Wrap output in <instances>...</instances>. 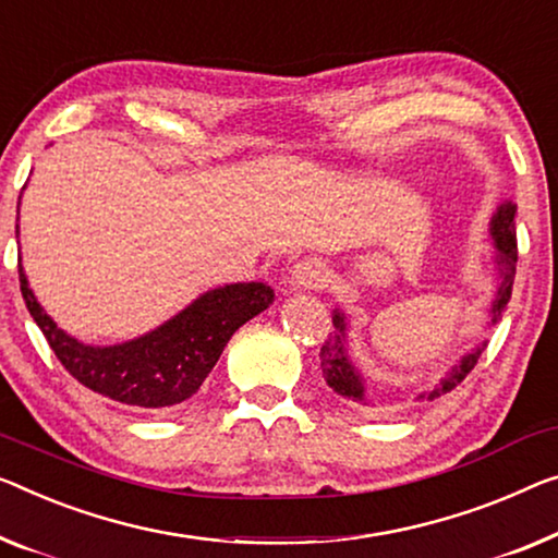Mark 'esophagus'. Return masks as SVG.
<instances>
[{
	"label": "esophagus",
	"mask_w": 558,
	"mask_h": 558,
	"mask_svg": "<svg viewBox=\"0 0 558 558\" xmlns=\"http://www.w3.org/2000/svg\"><path fill=\"white\" fill-rule=\"evenodd\" d=\"M328 265L320 257H303L290 268V288L293 290H318L328 282Z\"/></svg>",
	"instance_id": "obj_1"
}]
</instances>
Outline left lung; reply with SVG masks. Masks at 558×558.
Listing matches in <instances>:
<instances>
[{"instance_id": "left-lung-1", "label": "left lung", "mask_w": 558, "mask_h": 558, "mask_svg": "<svg viewBox=\"0 0 558 558\" xmlns=\"http://www.w3.org/2000/svg\"><path fill=\"white\" fill-rule=\"evenodd\" d=\"M513 218H517V205H513L511 199H504V203L496 205L492 220H488V238L494 240L492 265L496 272V293L492 307H488V326L501 320V313L511 301L513 276H517V220ZM332 326H336V330L330 332L328 340L320 348L323 378H326V384L336 390L338 396L348 398V401L359 403L363 409H378L376 396L371 393L363 373L351 359V345H348V328H351V323H348V315L340 311V307L332 311ZM484 348L486 340L476 348H471L465 355H461V361H456L434 388L418 393V401H436V398L444 393H451V390L469 376L473 365L481 359V353H484Z\"/></svg>"}]
</instances>
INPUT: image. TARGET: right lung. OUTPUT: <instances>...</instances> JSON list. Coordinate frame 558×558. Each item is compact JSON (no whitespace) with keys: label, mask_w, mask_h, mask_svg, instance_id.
Segmentation results:
<instances>
[{"label":"right lung","mask_w":558,"mask_h":558,"mask_svg":"<svg viewBox=\"0 0 558 558\" xmlns=\"http://www.w3.org/2000/svg\"><path fill=\"white\" fill-rule=\"evenodd\" d=\"M20 288L29 315L70 376L132 409H170L187 401L215 368L232 332L276 301V290L265 282H230L197 295L145 336L114 345H89L49 318L32 293L22 257Z\"/></svg>","instance_id":"1"}]
</instances>
